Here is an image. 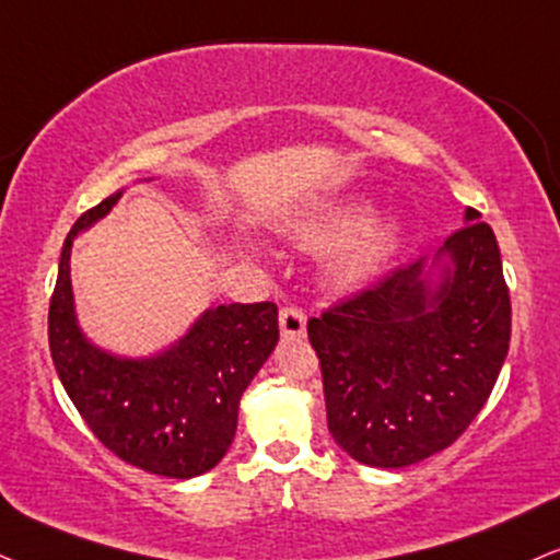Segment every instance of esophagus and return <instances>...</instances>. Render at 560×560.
I'll return each instance as SVG.
<instances>
[{
    "instance_id": "esophagus-1",
    "label": "esophagus",
    "mask_w": 560,
    "mask_h": 560,
    "mask_svg": "<svg viewBox=\"0 0 560 560\" xmlns=\"http://www.w3.org/2000/svg\"><path fill=\"white\" fill-rule=\"evenodd\" d=\"M280 332L282 337H303L306 335V314L299 306H282L280 308Z\"/></svg>"
}]
</instances>
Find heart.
Segmentation results:
<instances>
[{"instance_id": "heart-1", "label": "heart", "mask_w": 560, "mask_h": 560, "mask_svg": "<svg viewBox=\"0 0 560 560\" xmlns=\"http://www.w3.org/2000/svg\"><path fill=\"white\" fill-rule=\"evenodd\" d=\"M371 218L365 199H340L324 205L293 228V236L308 248L335 246L327 275L335 285H355L374 275L399 244L397 218Z\"/></svg>"}]
</instances>
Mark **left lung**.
<instances>
[{
	"instance_id": "8db88e82",
	"label": "left lung",
	"mask_w": 560,
	"mask_h": 560,
	"mask_svg": "<svg viewBox=\"0 0 560 560\" xmlns=\"http://www.w3.org/2000/svg\"><path fill=\"white\" fill-rule=\"evenodd\" d=\"M465 220L436 254L452 259L436 288L420 259L306 324L329 433L363 465L407 467L452 446L501 374L512 301L499 241L478 210Z\"/></svg>"
}]
</instances>
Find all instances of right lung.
Returning <instances> with one entry per match:
<instances>
[{
  "label": "right lung",
  "instance_id": "1",
  "mask_svg": "<svg viewBox=\"0 0 560 560\" xmlns=\"http://www.w3.org/2000/svg\"><path fill=\"white\" fill-rule=\"evenodd\" d=\"M119 197L90 207L69 231L48 306V348L69 399L108 452L144 472L195 478L212 470L236 436L241 395L278 345V306L210 308L184 340L144 361L93 348L74 319L69 252Z\"/></svg>",
  "mask_w": 560,
  "mask_h": 560
}]
</instances>
